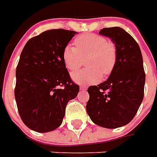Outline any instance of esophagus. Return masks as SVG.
<instances>
[{
	"label": "esophagus",
	"mask_w": 157,
	"mask_h": 157,
	"mask_svg": "<svg viewBox=\"0 0 157 157\" xmlns=\"http://www.w3.org/2000/svg\"><path fill=\"white\" fill-rule=\"evenodd\" d=\"M86 89H87L86 86H80V90L83 91V92H84V91H86Z\"/></svg>",
	"instance_id": "obj_1"
}]
</instances>
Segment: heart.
<instances>
[{"instance_id": "obj_1", "label": "heart", "mask_w": 157, "mask_h": 157, "mask_svg": "<svg viewBox=\"0 0 157 157\" xmlns=\"http://www.w3.org/2000/svg\"><path fill=\"white\" fill-rule=\"evenodd\" d=\"M76 47L66 45L63 51V60L66 68L74 71L83 64L86 57L87 68L73 73L72 79L79 85H90L99 82L101 74L108 76L117 62L115 44L98 34H84L75 39Z\"/></svg>"}]
</instances>
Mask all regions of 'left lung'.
I'll list each match as a JSON object with an SVG mask.
<instances>
[{"label":"left lung","instance_id":"8db88e82","mask_svg":"<svg viewBox=\"0 0 157 157\" xmlns=\"http://www.w3.org/2000/svg\"><path fill=\"white\" fill-rule=\"evenodd\" d=\"M117 49V62L107 80L88 88L86 112L92 121L105 128L123 127L133 120L144 96L145 72L140 47L120 27L104 28Z\"/></svg>","mask_w":157,"mask_h":157}]
</instances>
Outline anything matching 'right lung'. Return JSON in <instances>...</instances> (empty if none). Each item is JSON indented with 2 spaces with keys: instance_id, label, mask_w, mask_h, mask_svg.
Segmentation results:
<instances>
[{
  "instance_id": "right-lung-1",
  "label": "right lung",
  "mask_w": 157,
  "mask_h": 157,
  "mask_svg": "<svg viewBox=\"0 0 157 157\" xmlns=\"http://www.w3.org/2000/svg\"><path fill=\"white\" fill-rule=\"evenodd\" d=\"M77 32L50 29L29 39L16 67L15 98L21 121L29 128L46 133L57 128L69 100L79 86L71 79L63 51Z\"/></svg>"
}]
</instances>
